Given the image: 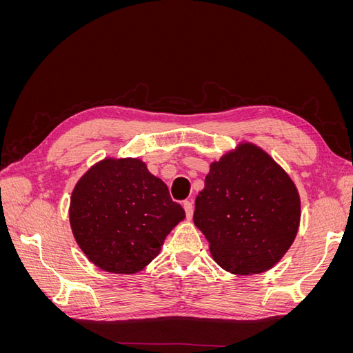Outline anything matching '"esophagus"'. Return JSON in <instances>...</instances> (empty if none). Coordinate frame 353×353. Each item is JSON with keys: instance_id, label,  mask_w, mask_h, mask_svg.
Here are the masks:
<instances>
[{"instance_id": "obj_1", "label": "esophagus", "mask_w": 353, "mask_h": 353, "mask_svg": "<svg viewBox=\"0 0 353 353\" xmlns=\"http://www.w3.org/2000/svg\"><path fill=\"white\" fill-rule=\"evenodd\" d=\"M183 206H184V209H185V215H187V218H188V219H190V218H193V212H194L193 201H191V200H184Z\"/></svg>"}]
</instances>
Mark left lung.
Masks as SVG:
<instances>
[{"instance_id":"8db88e82","label":"left lung","mask_w":353,"mask_h":353,"mask_svg":"<svg viewBox=\"0 0 353 353\" xmlns=\"http://www.w3.org/2000/svg\"><path fill=\"white\" fill-rule=\"evenodd\" d=\"M193 219L223 270L259 274L292 245L301 200L292 179L268 154L241 144L210 165Z\"/></svg>"}]
</instances>
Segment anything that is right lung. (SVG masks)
<instances>
[{"instance_id": "add662e5", "label": "right lung", "mask_w": 353, "mask_h": 353, "mask_svg": "<svg viewBox=\"0 0 353 353\" xmlns=\"http://www.w3.org/2000/svg\"><path fill=\"white\" fill-rule=\"evenodd\" d=\"M70 227L79 248L101 270L141 271L185 212L162 179L138 159H105L74 187Z\"/></svg>"}]
</instances>
